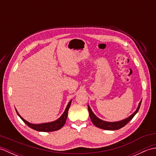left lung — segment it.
Instances as JSON below:
<instances>
[{"label":"left lung","mask_w":156,"mask_h":156,"mask_svg":"<svg viewBox=\"0 0 156 156\" xmlns=\"http://www.w3.org/2000/svg\"><path fill=\"white\" fill-rule=\"evenodd\" d=\"M141 101L140 102V103H139L136 111H135L133 114L129 116V117H128L127 118H126L125 119H122V120H121V121H115V122H108V121H105L102 120V119H99L94 115V112H92V109L90 108V106L88 105L89 116H90V118L91 119L92 123H93L96 126V127H97L100 129H105V130H110V131L117 130V129L123 127L125 125H127L128 122L133 118L134 116L137 114V112H138L139 109H140V107L141 106Z\"/></svg>","instance_id":"left-lung-1"}]
</instances>
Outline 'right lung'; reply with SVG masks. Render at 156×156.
Instances as JSON below:
<instances>
[{"label": "right lung", "instance_id": "1", "mask_svg": "<svg viewBox=\"0 0 156 156\" xmlns=\"http://www.w3.org/2000/svg\"><path fill=\"white\" fill-rule=\"evenodd\" d=\"M72 101V100H71L68 102V104L65 109L64 113H63L61 115V117H59L57 120L51 121V122H44V123H40V124L31 123V122H28L27 121H26L25 119H23L21 116L19 115V113L18 112V111H16V108L15 110H16V113H17V115H19V117L21 118L23 120V121L24 122L26 125H27V126H29L30 128L37 131H42V132L54 131H57V130H59V129H60L64 125L65 122L66 121V119H67V117H68V112L69 108L70 107Z\"/></svg>", "mask_w": 156, "mask_h": 156}]
</instances>
